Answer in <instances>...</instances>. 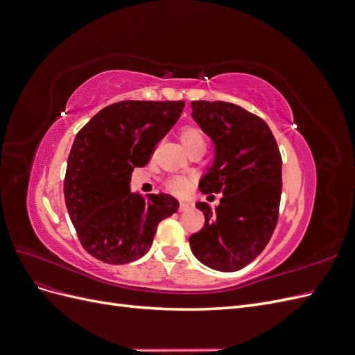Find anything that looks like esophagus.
<instances>
[{
	"mask_svg": "<svg viewBox=\"0 0 355 355\" xmlns=\"http://www.w3.org/2000/svg\"><path fill=\"white\" fill-rule=\"evenodd\" d=\"M192 207H194V202H191V201H180L179 210H180V211H188V210H191Z\"/></svg>",
	"mask_w": 355,
	"mask_h": 355,
	"instance_id": "esophagus-1",
	"label": "esophagus"
}]
</instances>
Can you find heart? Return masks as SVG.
Wrapping results in <instances>:
<instances>
[{"mask_svg": "<svg viewBox=\"0 0 355 355\" xmlns=\"http://www.w3.org/2000/svg\"><path fill=\"white\" fill-rule=\"evenodd\" d=\"M179 139L189 154H202L207 148V136L197 125H185L180 128ZM168 189L176 196H184L191 187V179L175 176L168 180Z\"/></svg>", "mask_w": 355, "mask_h": 355, "instance_id": "heart-1", "label": "heart"}]
</instances>
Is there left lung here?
Returning a JSON list of instances; mask_svg holds the SVG:
<instances>
[{
    "label": "left lung",
    "mask_w": 355,
    "mask_h": 355,
    "mask_svg": "<svg viewBox=\"0 0 355 355\" xmlns=\"http://www.w3.org/2000/svg\"><path fill=\"white\" fill-rule=\"evenodd\" d=\"M192 116L214 144V163L200 182L202 194H223L216 211L207 202L204 227L189 237L197 259L213 270L239 271L262 253L280 216L282 154L271 128L239 105L191 102Z\"/></svg>",
    "instance_id": "1"
}]
</instances>
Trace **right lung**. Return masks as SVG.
Segmentation results:
<instances>
[{"label":"right lung","instance_id":"1","mask_svg":"<svg viewBox=\"0 0 355 355\" xmlns=\"http://www.w3.org/2000/svg\"><path fill=\"white\" fill-rule=\"evenodd\" d=\"M184 101H123L96 114L75 136L63 182L67 209L84 250L111 265L142 257L158 223L179 201L164 192H130L132 171L151 159Z\"/></svg>","mask_w":355,"mask_h":355}]
</instances>
